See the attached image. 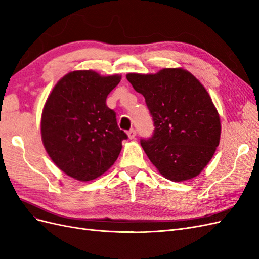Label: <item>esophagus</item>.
<instances>
[{
	"label": "esophagus",
	"instance_id": "34e87169",
	"mask_svg": "<svg viewBox=\"0 0 259 259\" xmlns=\"http://www.w3.org/2000/svg\"><path fill=\"white\" fill-rule=\"evenodd\" d=\"M127 136H128V138H131V139L135 138V136H136V131H135L134 128H131V130L127 132Z\"/></svg>",
	"mask_w": 259,
	"mask_h": 259
}]
</instances>
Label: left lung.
<instances>
[{
	"label": "left lung",
	"mask_w": 259,
	"mask_h": 259,
	"mask_svg": "<svg viewBox=\"0 0 259 259\" xmlns=\"http://www.w3.org/2000/svg\"><path fill=\"white\" fill-rule=\"evenodd\" d=\"M126 79L145 97L152 115L153 135L140 139L149 160L173 182L198 176L213 158L222 130L204 86L182 68L128 73Z\"/></svg>",
	"instance_id": "left-lung-1"
}]
</instances>
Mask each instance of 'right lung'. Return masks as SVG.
Listing matches in <instances>:
<instances>
[{
  "label": "right lung",
  "mask_w": 259,
  "mask_h": 259,
  "mask_svg": "<svg viewBox=\"0 0 259 259\" xmlns=\"http://www.w3.org/2000/svg\"><path fill=\"white\" fill-rule=\"evenodd\" d=\"M119 74L101 76L92 70L66 74L46 100L41 120L42 142L52 161L68 176L90 182L103 175L127 139L117 126L107 96Z\"/></svg>",
  "instance_id": "obj_1"
}]
</instances>
